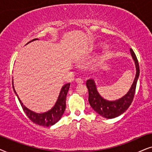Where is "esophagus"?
Listing matches in <instances>:
<instances>
[{
  "label": "esophagus",
  "mask_w": 152,
  "mask_h": 152,
  "mask_svg": "<svg viewBox=\"0 0 152 152\" xmlns=\"http://www.w3.org/2000/svg\"><path fill=\"white\" fill-rule=\"evenodd\" d=\"M76 82L77 84H82V83H83V80L81 79V78H77L76 79Z\"/></svg>",
  "instance_id": "34e87169"
}]
</instances>
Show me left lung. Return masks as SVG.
Here are the masks:
<instances>
[{"instance_id": "obj_1", "label": "left lung", "mask_w": 152, "mask_h": 152, "mask_svg": "<svg viewBox=\"0 0 152 152\" xmlns=\"http://www.w3.org/2000/svg\"><path fill=\"white\" fill-rule=\"evenodd\" d=\"M130 52L135 62L136 74L130 90L122 98L115 101L104 99L97 92L96 84L94 80L89 79L86 82L87 88L88 89V101L90 105L99 115L105 118L112 119L120 116L129 108L133 102L137 81L140 75V69L138 61L132 48H130Z\"/></svg>"}]
</instances>
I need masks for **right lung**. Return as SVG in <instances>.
<instances>
[{"label": "right lung", "instance_id": "1", "mask_svg": "<svg viewBox=\"0 0 152 152\" xmlns=\"http://www.w3.org/2000/svg\"><path fill=\"white\" fill-rule=\"evenodd\" d=\"M38 39H34L32 41L28 42H31L32 41H35ZM12 84H13V80H12ZM70 83H66L64 85V86H62V88L60 90L59 96H58L57 102H56V104L54 105V106L49 110L47 112L42 113H37L33 112V111L29 110V109L26 108V107L23 104V103L21 102V101L20 100L19 96L16 92L15 90V88L13 86L14 92L17 95L18 99H19L20 104L23 108L24 112H25L26 115H27L28 118L32 121V122L35 123L36 124L39 125V126H50L52 125L55 124L56 122H58V121L60 120L62 115L65 110L66 108V97L67 92L69 89Z\"/></svg>", "mask_w": 152, "mask_h": 152}]
</instances>
